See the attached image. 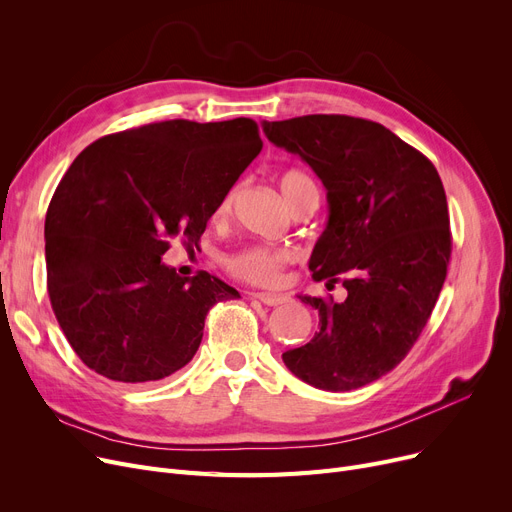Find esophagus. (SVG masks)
Wrapping results in <instances>:
<instances>
[{"instance_id":"1","label":"esophagus","mask_w":512,"mask_h":512,"mask_svg":"<svg viewBox=\"0 0 512 512\" xmlns=\"http://www.w3.org/2000/svg\"><path fill=\"white\" fill-rule=\"evenodd\" d=\"M253 297L259 299L263 305H270V307H278L288 301L286 294H272V292H255Z\"/></svg>"}]
</instances>
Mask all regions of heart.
I'll use <instances>...</instances> for the list:
<instances>
[{"instance_id": "1", "label": "heart", "mask_w": 512, "mask_h": 512, "mask_svg": "<svg viewBox=\"0 0 512 512\" xmlns=\"http://www.w3.org/2000/svg\"><path fill=\"white\" fill-rule=\"evenodd\" d=\"M278 184L288 205L297 201V197L303 195L305 191H313L315 188L313 178L307 172L297 168L282 172L278 178ZM232 201H234V193H228L218 205V215H226L232 207ZM290 261H292V253L286 249H270V247L253 245L228 255L224 259V265L232 276L240 280L259 284V286H272L280 280L282 270Z\"/></svg>"}]
</instances>
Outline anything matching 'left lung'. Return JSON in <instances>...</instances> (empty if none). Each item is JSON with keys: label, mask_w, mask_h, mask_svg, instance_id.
<instances>
[{"label": "left lung", "mask_w": 512, "mask_h": 512, "mask_svg": "<svg viewBox=\"0 0 512 512\" xmlns=\"http://www.w3.org/2000/svg\"><path fill=\"white\" fill-rule=\"evenodd\" d=\"M263 132L324 182L330 215L309 270L348 292L344 303L299 297L319 311V332L282 359L321 390L371 384L407 357L446 280L452 234L438 170L363 118L313 114L263 122Z\"/></svg>", "instance_id": "8db88e82"}]
</instances>
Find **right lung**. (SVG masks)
Instances as JSON below:
<instances>
[{
  "label": "right lung",
  "instance_id": "right-lung-1",
  "mask_svg": "<svg viewBox=\"0 0 512 512\" xmlns=\"http://www.w3.org/2000/svg\"><path fill=\"white\" fill-rule=\"evenodd\" d=\"M263 143L251 118L166 120L107 134L80 153L45 215L51 309L78 359L107 380H164L197 353L209 309L240 294L161 261L197 247Z\"/></svg>",
  "mask_w": 512,
  "mask_h": 512
}]
</instances>
